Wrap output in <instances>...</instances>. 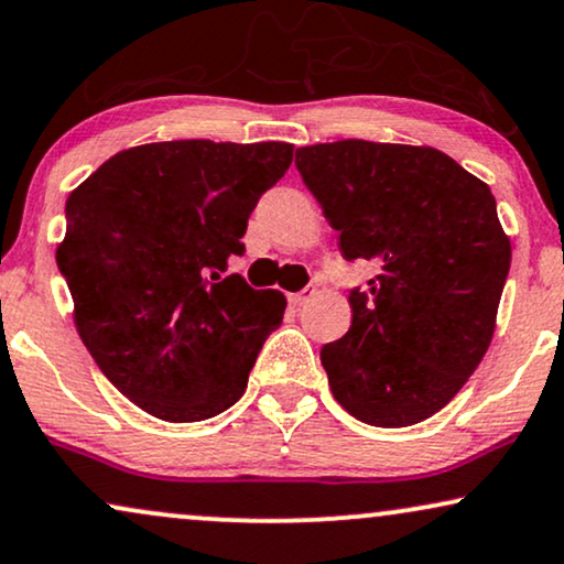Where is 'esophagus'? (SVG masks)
Listing matches in <instances>:
<instances>
[{
	"instance_id": "1",
	"label": "esophagus",
	"mask_w": 564,
	"mask_h": 564,
	"mask_svg": "<svg viewBox=\"0 0 564 564\" xmlns=\"http://www.w3.org/2000/svg\"><path fill=\"white\" fill-rule=\"evenodd\" d=\"M314 296H317V289H304V291H296V294H289V302L294 306H304L310 304Z\"/></svg>"
}]
</instances>
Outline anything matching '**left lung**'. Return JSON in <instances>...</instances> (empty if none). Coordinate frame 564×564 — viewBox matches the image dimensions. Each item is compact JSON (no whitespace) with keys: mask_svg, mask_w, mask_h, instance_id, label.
<instances>
[{"mask_svg":"<svg viewBox=\"0 0 564 564\" xmlns=\"http://www.w3.org/2000/svg\"><path fill=\"white\" fill-rule=\"evenodd\" d=\"M296 167L343 258L379 268L319 352L333 397L360 423H423L490 348L510 268L495 195L433 147L345 139L296 149Z\"/></svg>","mask_w":564,"mask_h":564,"instance_id":"8db88e82","label":"left lung"}]
</instances>
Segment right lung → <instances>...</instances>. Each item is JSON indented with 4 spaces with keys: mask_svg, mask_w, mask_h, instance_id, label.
Here are the masks:
<instances>
[{
    "mask_svg": "<svg viewBox=\"0 0 564 564\" xmlns=\"http://www.w3.org/2000/svg\"><path fill=\"white\" fill-rule=\"evenodd\" d=\"M294 144L183 139L123 149L66 198L56 262L74 325L110 384L149 415L231 408L286 296L227 273L254 204Z\"/></svg>",
    "mask_w": 564,
    "mask_h": 564,
    "instance_id": "right-lung-1",
    "label": "right lung"
}]
</instances>
